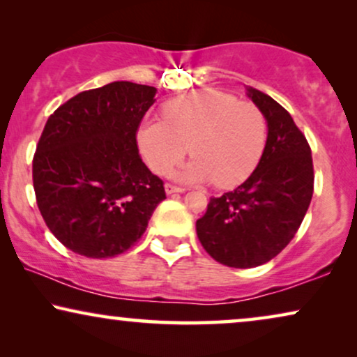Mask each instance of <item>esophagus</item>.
<instances>
[{"label":"esophagus","mask_w":357,"mask_h":357,"mask_svg":"<svg viewBox=\"0 0 357 357\" xmlns=\"http://www.w3.org/2000/svg\"><path fill=\"white\" fill-rule=\"evenodd\" d=\"M185 192V188L182 187H175L172 183H165V193L167 195H172V193H182Z\"/></svg>","instance_id":"esophagus-1"}]
</instances>
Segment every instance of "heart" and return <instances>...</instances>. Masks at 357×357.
<instances>
[{
    "label": "heart",
    "instance_id": "obj_1",
    "mask_svg": "<svg viewBox=\"0 0 357 357\" xmlns=\"http://www.w3.org/2000/svg\"><path fill=\"white\" fill-rule=\"evenodd\" d=\"M164 120H148L138 130L141 154L155 174L165 175L195 155L180 177L214 180L221 188L242 183L260 162L266 144V120L252 102L218 91H198L169 100Z\"/></svg>",
    "mask_w": 357,
    "mask_h": 357
}]
</instances>
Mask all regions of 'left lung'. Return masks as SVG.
Returning <instances> with one entry per match:
<instances>
[{
    "label": "left lung",
    "instance_id": "1",
    "mask_svg": "<svg viewBox=\"0 0 357 357\" xmlns=\"http://www.w3.org/2000/svg\"><path fill=\"white\" fill-rule=\"evenodd\" d=\"M268 123L260 162L242 185L209 198L197 234L214 260L232 268H253L275 258L301 227L312 195L314 164L305 136L284 107L248 87Z\"/></svg>",
    "mask_w": 357,
    "mask_h": 357
}]
</instances>
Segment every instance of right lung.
<instances>
[{
  "instance_id": "add662e5",
  "label": "right lung",
  "mask_w": 357,
  "mask_h": 357,
  "mask_svg": "<svg viewBox=\"0 0 357 357\" xmlns=\"http://www.w3.org/2000/svg\"><path fill=\"white\" fill-rule=\"evenodd\" d=\"M155 87L115 81L84 91L47 120L32 160L37 206L53 236L87 258L141 238L164 182L141 160L136 133Z\"/></svg>"
}]
</instances>
